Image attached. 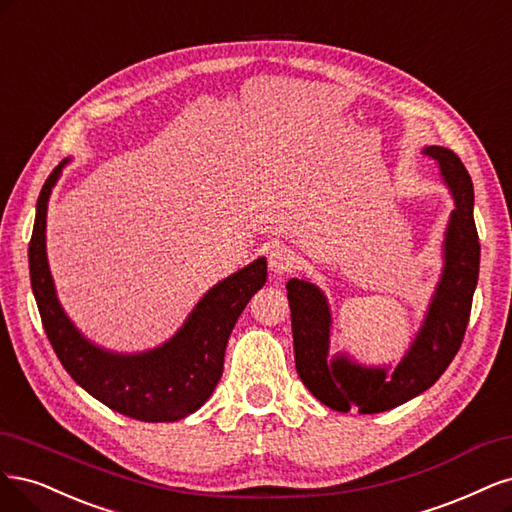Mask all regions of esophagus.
Wrapping results in <instances>:
<instances>
[{
  "mask_svg": "<svg viewBox=\"0 0 512 512\" xmlns=\"http://www.w3.org/2000/svg\"><path fill=\"white\" fill-rule=\"evenodd\" d=\"M293 263H295V257H293V251L289 249V246L285 244H274L270 253H268V268L278 274V276H285L293 270Z\"/></svg>",
  "mask_w": 512,
  "mask_h": 512,
  "instance_id": "esophagus-1",
  "label": "esophagus"
}]
</instances>
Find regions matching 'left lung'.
Segmentation results:
<instances>
[{"mask_svg":"<svg viewBox=\"0 0 512 512\" xmlns=\"http://www.w3.org/2000/svg\"><path fill=\"white\" fill-rule=\"evenodd\" d=\"M423 153L438 163L455 210L444 232L442 276L419 334L398 368L389 374L387 368L359 366L346 355L327 359L332 315L323 291L300 278L287 283L295 370L308 391L332 410L349 412L357 406L361 415H372L417 398L449 368L464 340L481 261L472 214L474 189L464 163L449 148L425 146Z\"/></svg>","mask_w":512,"mask_h":512,"instance_id":"8db88e82","label":"left lung"}]
</instances>
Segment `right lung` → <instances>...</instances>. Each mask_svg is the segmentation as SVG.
<instances>
[{
	"mask_svg": "<svg viewBox=\"0 0 512 512\" xmlns=\"http://www.w3.org/2000/svg\"><path fill=\"white\" fill-rule=\"evenodd\" d=\"M63 163L40 191L34 234L29 242V276L44 332L74 381L108 408L125 417L166 423L185 419L217 387L229 334L244 306L268 276L266 257L223 278L197 302L183 327L153 351L123 355L100 349L82 336L65 315L46 259V208Z\"/></svg>",
	"mask_w": 512,
	"mask_h": 512,
	"instance_id": "1",
	"label": "right lung"
}]
</instances>
